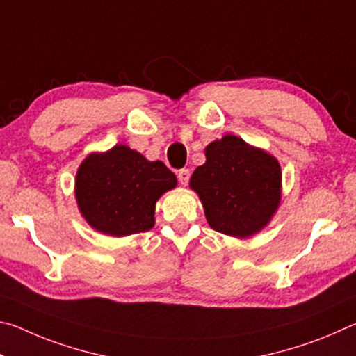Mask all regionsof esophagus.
Masks as SVG:
<instances>
[{
    "label": "esophagus",
    "instance_id": "1",
    "mask_svg": "<svg viewBox=\"0 0 356 356\" xmlns=\"http://www.w3.org/2000/svg\"><path fill=\"white\" fill-rule=\"evenodd\" d=\"M177 177L180 180V184L186 185V184H188V180H190V171L188 170H180L179 174H177Z\"/></svg>",
    "mask_w": 356,
    "mask_h": 356
}]
</instances>
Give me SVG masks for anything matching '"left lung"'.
<instances>
[{"label": "left lung", "instance_id": "8db88e82", "mask_svg": "<svg viewBox=\"0 0 356 356\" xmlns=\"http://www.w3.org/2000/svg\"><path fill=\"white\" fill-rule=\"evenodd\" d=\"M206 163L191 174L190 188L200 196L209 226L229 237L261 232L281 206L280 161L236 135L206 147Z\"/></svg>", "mask_w": 356, "mask_h": 356}]
</instances>
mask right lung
Listing matches in <instances>:
<instances>
[{
	"label": "right lung",
	"mask_w": 356,
	"mask_h": 356,
	"mask_svg": "<svg viewBox=\"0 0 356 356\" xmlns=\"http://www.w3.org/2000/svg\"><path fill=\"white\" fill-rule=\"evenodd\" d=\"M177 186L163 161H150L125 144L91 152L78 166L75 200L89 226L111 237L146 232L155 225V204Z\"/></svg>",
	"instance_id": "1"
}]
</instances>
